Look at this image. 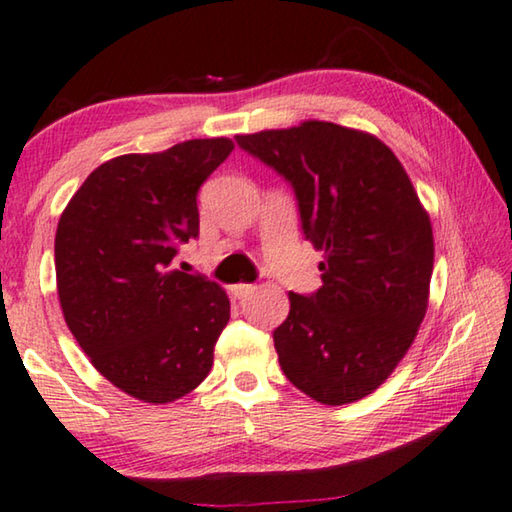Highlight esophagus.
<instances>
[{"label":"esophagus","mask_w":512,"mask_h":512,"mask_svg":"<svg viewBox=\"0 0 512 512\" xmlns=\"http://www.w3.org/2000/svg\"><path fill=\"white\" fill-rule=\"evenodd\" d=\"M232 294L237 298H248L250 294H255V285H243V282H241V285L232 287Z\"/></svg>","instance_id":"1"}]
</instances>
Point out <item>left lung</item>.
I'll use <instances>...</instances> for the list:
<instances>
[{"label":"left lung","mask_w":512,"mask_h":512,"mask_svg":"<svg viewBox=\"0 0 512 512\" xmlns=\"http://www.w3.org/2000/svg\"><path fill=\"white\" fill-rule=\"evenodd\" d=\"M291 182L303 230L323 250V287L289 291L273 332L289 383L326 405L360 401L392 376L428 310L433 225L396 154L326 120L239 134Z\"/></svg>","instance_id":"8db88e82"}]
</instances>
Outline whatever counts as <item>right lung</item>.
Listing matches in <instances>:
<instances>
[{
	"instance_id": "add662e5",
	"label": "right lung",
	"mask_w": 512,
	"mask_h": 512,
	"mask_svg": "<svg viewBox=\"0 0 512 512\" xmlns=\"http://www.w3.org/2000/svg\"><path fill=\"white\" fill-rule=\"evenodd\" d=\"M230 139H191L97 166L63 209L54 239L66 326L93 367L143 403L193 392L230 321L216 282L177 271L198 237V189L230 157Z\"/></svg>"
}]
</instances>
